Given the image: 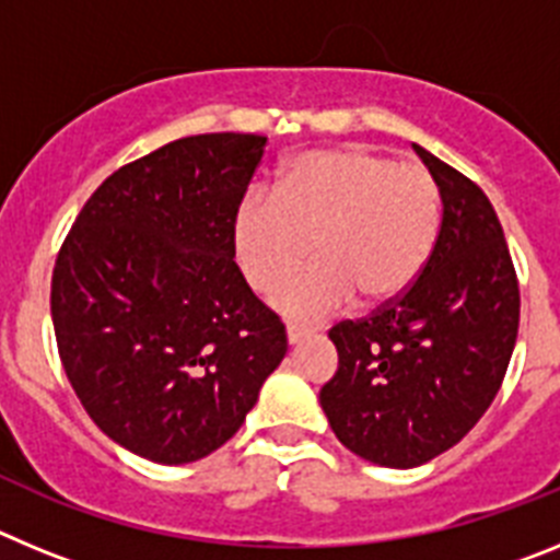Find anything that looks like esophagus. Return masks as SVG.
<instances>
[{
    "label": "esophagus",
    "instance_id": "obj_1",
    "mask_svg": "<svg viewBox=\"0 0 560 560\" xmlns=\"http://www.w3.org/2000/svg\"><path fill=\"white\" fill-rule=\"evenodd\" d=\"M311 336L308 328H300V325H289L285 328V339H289V345H300V341H305Z\"/></svg>",
    "mask_w": 560,
    "mask_h": 560
}]
</instances>
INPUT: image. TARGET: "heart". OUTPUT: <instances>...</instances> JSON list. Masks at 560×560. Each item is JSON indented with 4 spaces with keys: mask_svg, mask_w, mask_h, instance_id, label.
<instances>
[{
    "mask_svg": "<svg viewBox=\"0 0 560 560\" xmlns=\"http://www.w3.org/2000/svg\"><path fill=\"white\" fill-rule=\"evenodd\" d=\"M440 187L420 165L370 148H319L285 162L275 192H249L232 219L235 260L252 289L271 291L310 256L320 264L271 305L294 319H325L355 294L368 305L398 300L432 257Z\"/></svg>",
    "mask_w": 560,
    "mask_h": 560,
    "instance_id": "heart-1",
    "label": "heart"
}]
</instances>
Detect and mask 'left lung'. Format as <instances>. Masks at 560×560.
Instances as JSON below:
<instances>
[{
	"label": "left lung",
	"mask_w": 560,
	"mask_h": 560,
	"mask_svg": "<svg viewBox=\"0 0 560 560\" xmlns=\"http://www.w3.org/2000/svg\"><path fill=\"white\" fill-rule=\"evenodd\" d=\"M412 148L440 187L438 244L398 300L330 328L339 370L319 389L341 446L384 468H418L457 446L497 398L518 334L497 210L468 176Z\"/></svg>",
	"instance_id": "left-lung-1"
}]
</instances>
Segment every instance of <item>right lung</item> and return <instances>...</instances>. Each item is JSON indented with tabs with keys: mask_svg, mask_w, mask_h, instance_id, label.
<instances>
[{
	"mask_svg": "<svg viewBox=\"0 0 560 560\" xmlns=\"http://www.w3.org/2000/svg\"><path fill=\"white\" fill-rule=\"evenodd\" d=\"M266 137L199 133L114 171L52 271L67 378L103 434L185 465L221 448L283 361V323L235 266L232 219Z\"/></svg>",
	"mask_w": 560,
	"mask_h": 560,
	"instance_id": "obj_1",
	"label": "right lung"
}]
</instances>
